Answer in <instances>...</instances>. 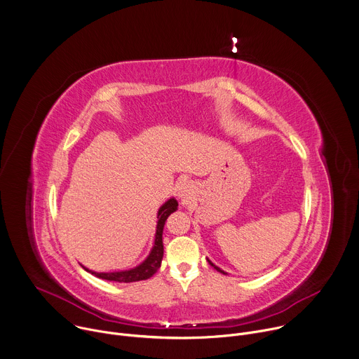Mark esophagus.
I'll use <instances>...</instances> for the list:
<instances>
[{"label": "esophagus", "instance_id": "esophagus-1", "mask_svg": "<svg viewBox=\"0 0 359 359\" xmlns=\"http://www.w3.org/2000/svg\"><path fill=\"white\" fill-rule=\"evenodd\" d=\"M175 191H176V196H177L179 198H182L183 201H184V200H189V198H190V194H191V191H193V184H191L190 180L182 179V180H179V182L176 183Z\"/></svg>", "mask_w": 359, "mask_h": 359}]
</instances>
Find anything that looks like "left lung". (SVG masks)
<instances>
[{
	"mask_svg": "<svg viewBox=\"0 0 359 359\" xmlns=\"http://www.w3.org/2000/svg\"><path fill=\"white\" fill-rule=\"evenodd\" d=\"M208 264H210V265H211V266H214V269H215V271H218V272H219V273H224V275H226V273H225V272H224V271H221V269H219V268H218V266H215V265H212V264H211V262H210V261H208Z\"/></svg>",
	"mask_w": 359,
	"mask_h": 359,
	"instance_id": "left-lung-1",
	"label": "left lung"
}]
</instances>
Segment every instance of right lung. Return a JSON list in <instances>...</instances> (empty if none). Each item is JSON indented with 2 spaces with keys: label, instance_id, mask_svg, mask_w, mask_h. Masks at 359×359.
I'll return each instance as SVG.
<instances>
[{
  "label": "right lung",
  "instance_id": "1",
  "mask_svg": "<svg viewBox=\"0 0 359 359\" xmlns=\"http://www.w3.org/2000/svg\"><path fill=\"white\" fill-rule=\"evenodd\" d=\"M177 210V201L175 198L168 200L158 212V225H156V235H155V244L154 248L149 254V257L137 268L130 269V271H123V272H112V273H97L93 271L86 269L91 275L105 279V280H114V282H121V283H131V282H138V280H145L149 279L152 275L156 273V271L161 268L162 258H163V241H162V233H163V226L165 221L168 217Z\"/></svg>",
  "mask_w": 359,
  "mask_h": 359
}]
</instances>
